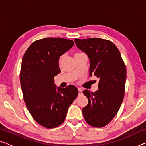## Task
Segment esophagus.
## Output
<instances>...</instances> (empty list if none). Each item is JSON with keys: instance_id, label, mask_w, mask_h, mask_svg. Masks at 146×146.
Here are the masks:
<instances>
[{"instance_id": "34e87169", "label": "esophagus", "mask_w": 146, "mask_h": 146, "mask_svg": "<svg viewBox=\"0 0 146 146\" xmlns=\"http://www.w3.org/2000/svg\"><path fill=\"white\" fill-rule=\"evenodd\" d=\"M78 92H79V96L82 94V91L81 90V88H78Z\"/></svg>"}]
</instances>
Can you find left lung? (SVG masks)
Listing matches in <instances>:
<instances>
[{
  "label": "left lung",
  "mask_w": 146,
  "mask_h": 146,
  "mask_svg": "<svg viewBox=\"0 0 146 146\" xmlns=\"http://www.w3.org/2000/svg\"><path fill=\"white\" fill-rule=\"evenodd\" d=\"M75 42L88 56L90 77L99 78L98 90L83 91L88 103L82 108V114L88 125L103 127L114 118L123 102L127 77L125 63L118 48L110 40L75 38Z\"/></svg>",
  "instance_id": "8db88e82"
}]
</instances>
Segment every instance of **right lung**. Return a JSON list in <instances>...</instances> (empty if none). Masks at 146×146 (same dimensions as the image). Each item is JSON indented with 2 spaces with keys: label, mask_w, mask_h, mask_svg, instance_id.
Listing matches in <instances>:
<instances>
[{
  "label": "right lung",
  "mask_w": 146,
  "mask_h": 146,
  "mask_svg": "<svg viewBox=\"0 0 146 146\" xmlns=\"http://www.w3.org/2000/svg\"><path fill=\"white\" fill-rule=\"evenodd\" d=\"M73 45V40L66 38L40 39L29 46L23 57L20 83L23 100L33 118L47 129L64 123L78 95L75 86L56 87L54 79L61 72L60 57Z\"/></svg>",
  "instance_id": "add662e5"
}]
</instances>
